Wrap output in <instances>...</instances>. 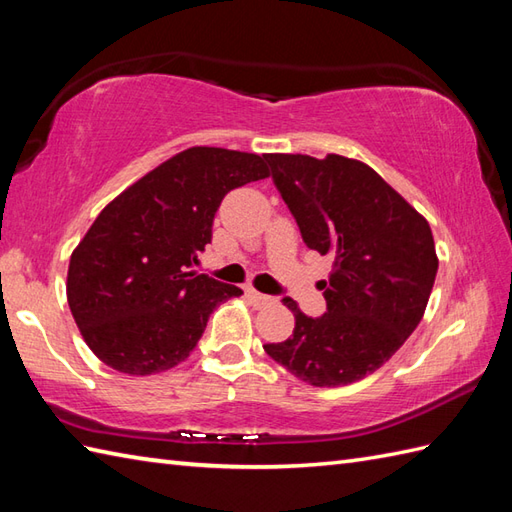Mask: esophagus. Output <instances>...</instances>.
<instances>
[{"label":"esophagus","instance_id":"1","mask_svg":"<svg viewBox=\"0 0 512 512\" xmlns=\"http://www.w3.org/2000/svg\"><path fill=\"white\" fill-rule=\"evenodd\" d=\"M247 295H249V298L254 300V304H256V306H269V304H274V302H276L274 298H271V295L258 293V291H256V289H252V287L247 289Z\"/></svg>","mask_w":512,"mask_h":512}]
</instances>
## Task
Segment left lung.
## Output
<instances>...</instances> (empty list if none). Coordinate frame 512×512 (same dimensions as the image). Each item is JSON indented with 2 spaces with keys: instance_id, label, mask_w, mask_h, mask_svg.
I'll use <instances>...</instances> for the list:
<instances>
[{
  "instance_id": "obj_1",
  "label": "left lung",
  "mask_w": 512,
  "mask_h": 512,
  "mask_svg": "<svg viewBox=\"0 0 512 512\" xmlns=\"http://www.w3.org/2000/svg\"><path fill=\"white\" fill-rule=\"evenodd\" d=\"M271 177L306 247L331 254L326 313L295 315L293 335L267 355L315 388L348 385L381 368L423 320L438 256L431 227L368 164L344 155L267 153Z\"/></svg>"
}]
</instances>
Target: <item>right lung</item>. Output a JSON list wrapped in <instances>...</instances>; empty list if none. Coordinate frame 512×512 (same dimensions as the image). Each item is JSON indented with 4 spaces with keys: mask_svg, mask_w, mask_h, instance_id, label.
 <instances>
[{
    "mask_svg": "<svg viewBox=\"0 0 512 512\" xmlns=\"http://www.w3.org/2000/svg\"><path fill=\"white\" fill-rule=\"evenodd\" d=\"M265 177L256 153L192 146L107 203L67 269L74 322L105 366L149 377L195 350L210 313L243 291L192 265L227 192Z\"/></svg>",
    "mask_w": 512,
    "mask_h": 512,
    "instance_id": "1",
    "label": "right lung"
}]
</instances>
